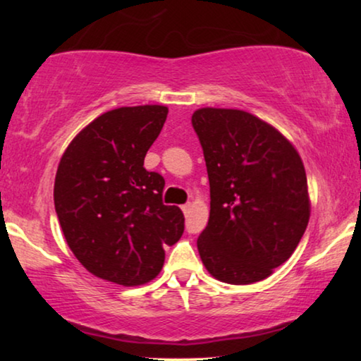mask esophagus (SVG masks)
<instances>
[{"label":"esophagus","instance_id":"esophagus-1","mask_svg":"<svg viewBox=\"0 0 361 361\" xmlns=\"http://www.w3.org/2000/svg\"><path fill=\"white\" fill-rule=\"evenodd\" d=\"M190 204H185V205H182L180 207V209H182V212H184V214H189V212H190Z\"/></svg>","mask_w":361,"mask_h":361}]
</instances>
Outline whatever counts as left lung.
I'll list each match as a JSON object with an SVG mask.
<instances>
[{"mask_svg":"<svg viewBox=\"0 0 361 361\" xmlns=\"http://www.w3.org/2000/svg\"><path fill=\"white\" fill-rule=\"evenodd\" d=\"M192 126L210 182L209 224L197 240L202 263L224 283L263 281L289 259L307 228L302 159L276 128L248 111L200 108Z\"/></svg>","mask_w":361,"mask_h":361,"instance_id":"obj_1","label":"left lung"}]
</instances>
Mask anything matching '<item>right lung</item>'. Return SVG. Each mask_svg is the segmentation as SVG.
I'll return each instance as SVG.
<instances>
[{
	"mask_svg": "<svg viewBox=\"0 0 361 361\" xmlns=\"http://www.w3.org/2000/svg\"><path fill=\"white\" fill-rule=\"evenodd\" d=\"M167 106H121L95 118L59 162L54 205L68 248L97 278L121 286L154 279L164 246L184 233L179 207L162 204L164 179L145 157Z\"/></svg>",
	"mask_w": 361,
	"mask_h": 361,
	"instance_id": "right-lung-1",
	"label": "right lung"
}]
</instances>
